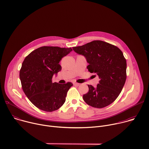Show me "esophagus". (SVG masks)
<instances>
[{
  "mask_svg": "<svg viewBox=\"0 0 149 149\" xmlns=\"http://www.w3.org/2000/svg\"><path fill=\"white\" fill-rule=\"evenodd\" d=\"M73 84H74V85L75 86H77V87L79 86V85H80V84H79V83H77V82H74Z\"/></svg>",
  "mask_w": 149,
  "mask_h": 149,
  "instance_id": "34e87169",
  "label": "esophagus"
}]
</instances>
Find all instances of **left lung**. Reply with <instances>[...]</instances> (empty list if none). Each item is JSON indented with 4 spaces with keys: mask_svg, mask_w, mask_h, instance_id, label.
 Masks as SVG:
<instances>
[{
    "mask_svg": "<svg viewBox=\"0 0 149 149\" xmlns=\"http://www.w3.org/2000/svg\"><path fill=\"white\" fill-rule=\"evenodd\" d=\"M72 49L86 58L88 71L97 74L100 79L95 87L88 85L89 91L83 95L84 101L97 109L113 103L120 95L127 77L126 59L122 51L102 40H93Z\"/></svg>",
    "mask_w": 149,
    "mask_h": 149,
    "instance_id": "1",
    "label": "left lung"
}]
</instances>
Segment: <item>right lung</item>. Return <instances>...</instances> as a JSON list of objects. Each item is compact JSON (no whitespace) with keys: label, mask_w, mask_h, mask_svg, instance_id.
<instances>
[{"label":"right lung","mask_w":149,"mask_h":149,"mask_svg":"<svg viewBox=\"0 0 149 149\" xmlns=\"http://www.w3.org/2000/svg\"><path fill=\"white\" fill-rule=\"evenodd\" d=\"M72 50L71 48L44 46L33 51L25 58L19 72L22 87L30 101L39 109L52 112L64 104L72 83H53L52 79L61 70L59 64L61 59Z\"/></svg>","instance_id":"right-lung-1"}]
</instances>
